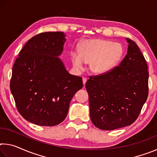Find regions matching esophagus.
I'll list each match as a JSON object with an SVG mask.
<instances>
[{"mask_svg":"<svg viewBox=\"0 0 157 157\" xmlns=\"http://www.w3.org/2000/svg\"><path fill=\"white\" fill-rule=\"evenodd\" d=\"M82 81H83V84H84V86L85 84H86V81H87V79L86 78H82Z\"/></svg>","mask_w":157,"mask_h":157,"instance_id":"34e87169","label":"esophagus"}]
</instances>
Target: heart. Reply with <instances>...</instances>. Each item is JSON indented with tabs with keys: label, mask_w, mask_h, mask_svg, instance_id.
Returning <instances> with one entry per match:
<instances>
[{
	"label": "heart",
	"mask_w": 157,
	"mask_h": 157,
	"mask_svg": "<svg viewBox=\"0 0 157 157\" xmlns=\"http://www.w3.org/2000/svg\"><path fill=\"white\" fill-rule=\"evenodd\" d=\"M123 52L121 44L104 39H91L80 45L79 54L75 52L71 53V59L77 69L83 68L84 62L91 63L92 72L101 75L116 66L123 57Z\"/></svg>",
	"instance_id": "obj_1"
}]
</instances>
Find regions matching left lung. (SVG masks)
Segmentation results:
<instances>
[{"label":"left lung","mask_w":157,"mask_h":157,"mask_svg":"<svg viewBox=\"0 0 157 157\" xmlns=\"http://www.w3.org/2000/svg\"><path fill=\"white\" fill-rule=\"evenodd\" d=\"M126 39L127 54L119 66L107 73L90 76L86 83L91 120L102 130L132 124L148 96L147 63L136 44Z\"/></svg>","instance_id":"8db88e82"}]
</instances>
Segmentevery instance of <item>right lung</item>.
Masks as SVG:
<instances>
[{"instance_id":"add662e5","label":"right lung","mask_w":157,"mask_h":157,"mask_svg":"<svg viewBox=\"0 0 157 157\" xmlns=\"http://www.w3.org/2000/svg\"><path fill=\"white\" fill-rule=\"evenodd\" d=\"M62 32L40 33L29 39L12 68L10 90L18 112L37 125L55 126L66 118L71 100L83 86L58 56L65 43Z\"/></svg>"}]
</instances>
